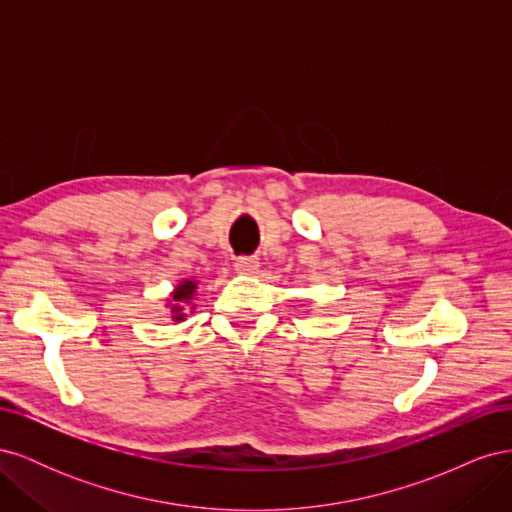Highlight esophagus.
Listing matches in <instances>:
<instances>
[{
    "label": "esophagus",
    "mask_w": 512,
    "mask_h": 512,
    "mask_svg": "<svg viewBox=\"0 0 512 512\" xmlns=\"http://www.w3.org/2000/svg\"><path fill=\"white\" fill-rule=\"evenodd\" d=\"M258 267H260V262L256 256H239L235 262V269L241 275H254V273H258Z\"/></svg>",
    "instance_id": "esophagus-1"
}]
</instances>
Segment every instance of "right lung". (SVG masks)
Segmentation results:
<instances>
[{
  "mask_svg": "<svg viewBox=\"0 0 512 512\" xmlns=\"http://www.w3.org/2000/svg\"><path fill=\"white\" fill-rule=\"evenodd\" d=\"M194 292H196V282L185 280V282H181V284L175 288L173 294H170V316H173L175 322H181V320L185 318L183 305L192 301Z\"/></svg>",
  "mask_w": 512,
  "mask_h": 512,
  "instance_id": "right-lung-1",
  "label": "right lung"
}]
</instances>
